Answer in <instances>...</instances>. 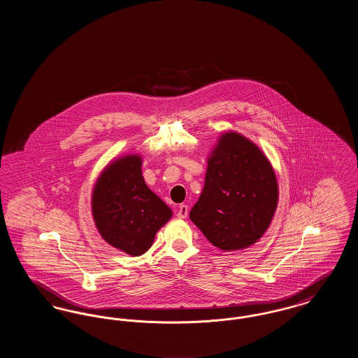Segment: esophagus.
I'll list each match as a JSON object with an SVG mask.
<instances>
[{
    "mask_svg": "<svg viewBox=\"0 0 358 358\" xmlns=\"http://www.w3.org/2000/svg\"><path fill=\"white\" fill-rule=\"evenodd\" d=\"M187 215H189V208H187V205H180V206H178V210H177V217H178V219H187Z\"/></svg>",
    "mask_w": 358,
    "mask_h": 358,
    "instance_id": "34e87169",
    "label": "esophagus"
}]
</instances>
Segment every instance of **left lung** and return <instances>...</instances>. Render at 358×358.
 Masks as SVG:
<instances>
[{
	"label": "left lung",
	"mask_w": 358,
	"mask_h": 358,
	"mask_svg": "<svg viewBox=\"0 0 358 358\" xmlns=\"http://www.w3.org/2000/svg\"><path fill=\"white\" fill-rule=\"evenodd\" d=\"M206 162L204 189L190 220L225 252L251 247L268 229L279 200L270 159L251 139L228 130Z\"/></svg>",
	"instance_id": "obj_1"
}]
</instances>
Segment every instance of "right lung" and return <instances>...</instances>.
Segmentation results:
<instances>
[{
  "instance_id": "obj_1",
  "label": "right lung",
  "mask_w": 358,
  "mask_h": 358,
  "mask_svg": "<svg viewBox=\"0 0 358 358\" xmlns=\"http://www.w3.org/2000/svg\"><path fill=\"white\" fill-rule=\"evenodd\" d=\"M91 210L103 240L130 256L143 255L173 215L146 185L142 157L136 153L113 159L101 171L92 187Z\"/></svg>"
}]
</instances>
